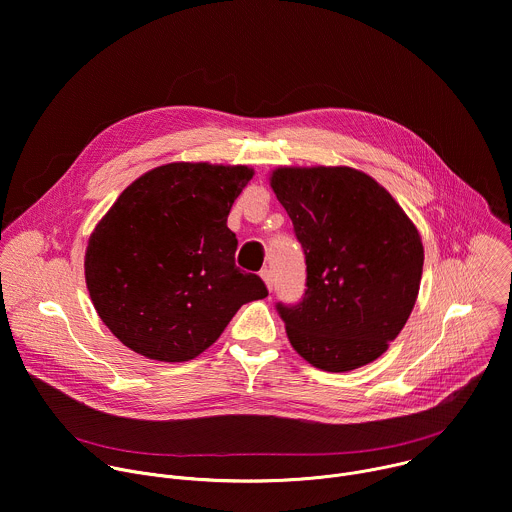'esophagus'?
<instances>
[{"label": "esophagus", "instance_id": "34e87169", "mask_svg": "<svg viewBox=\"0 0 512 512\" xmlns=\"http://www.w3.org/2000/svg\"><path fill=\"white\" fill-rule=\"evenodd\" d=\"M261 279H263V281H265V285H267V289H269V291H271V289H273V271H271V269H267V267H265V269H263V271H261Z\"/></svg>", "mask_w": 512, "mask_h": 512}]
</instances>
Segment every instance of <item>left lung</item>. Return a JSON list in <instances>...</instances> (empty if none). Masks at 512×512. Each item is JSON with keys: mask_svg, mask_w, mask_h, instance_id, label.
Listing matches in <instances>:
<instances>
[{"mask_svg": "<svg viewBox=\"0 0 512 512\" xmlns=\"http://www.w3.org/2000/svg\"><path fill=\"white\" fill-rule=\"evenodd\" d=\"M271 188L306 255V291L277 304L287 338L316 369L354 371L403 330L423 245L395 198L354 168H277Z\"/></svg>", "mask_w": 512, "mask_h": 512, "instance_id": "1", "label": "left lung"}]
</instances>
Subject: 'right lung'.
<instances>
[{
  "mask_svg": "<svg viewBox=\"0 0 512 512\" xmlns=\"http://www.w3.org/2000/svg\"><path fill=\"white\" fill-rule=\"evenodd\" d=\"M247 166L176 162L129 184L95 227L85 279L105 326L133 352L184 362L223 334L267 287L235 265L227 227Z\"/></svg>",
  "mask_w": 512,
  "mask_h": 512,
  "instance_id": "obj_1",
  "label": "right lung"
}]
</instances>
